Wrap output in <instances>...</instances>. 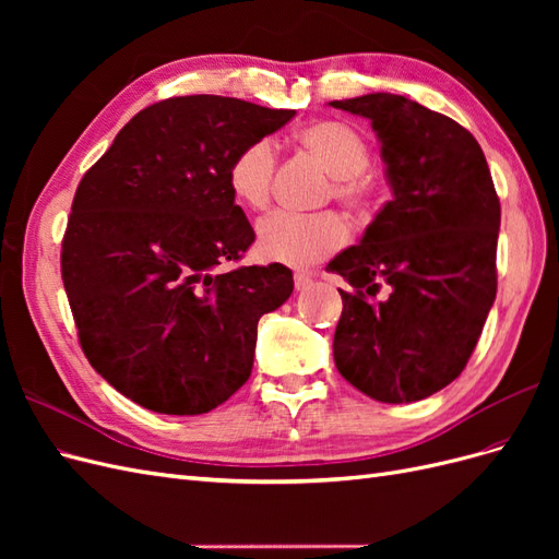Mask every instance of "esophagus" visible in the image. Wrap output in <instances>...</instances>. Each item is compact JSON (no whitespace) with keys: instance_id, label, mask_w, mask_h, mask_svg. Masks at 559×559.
<instances>
[{"instance_id":"1","label":"esophagus","mask_w":559,"mask_h":559,"mask_svg":"<svg viewBox=\"0 0 559 559\" xmlns=\"http://www.w3.org/2000/svg\"><path fill=\"white\" fill-rule=\"evenodd\" d=\"M294 284H296V292H306L312 286V277L306 273H296L294 275Z\"/></svg>"}]
</instances>
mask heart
<instances>
[{
  "label": "heart",
  "mask_w": 559,
  "mask_h": 559,
  "mask_svg": "<svg viewBox=\"0 0 559 559\" xmlns=\"http://www.w3.org/2000/svg\"><path fill=\"white\" fill-rule=\"evenodd\" d=\"M296 144L306 148L333 175V195L352 210H368L376 200V181L366 173L370 146L349 123L321 118L296 130ZM277 156L267 140L242 146L228 163L226 181L233 198L247 210L263 212L273 195ZM349 228L333 212L265 216L257 228V251L263 261L306 267L343 249Z\"/></svg>",
  "instance_id": "1"
}]
</instances>
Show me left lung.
I'll use <instances>...</instances> for the list:
<instances>
[{"mask_svg": "<svg viewBox=\"0 0 559 559\" xmlns=\"http://www.w3.org/2000/svg\"><path fill=\"white\" fill-rule=\"evenodd\" d=\"M329 105L368 118L392 189L361 242L326 267L352 286L337 289L335 368L376 401H421L462 373L497 298L492 175L466 128L408 97Z\"/></svg>", "mask_w": 559, "mask_h": 559, "instance_id": "8db88e82", "label": "left lung"}]
</instances>
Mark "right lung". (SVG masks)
Instances as JSON below:
<instances>
[{"mask_svg":"<svg viewBox=\"0 0 559 559\" xmlns=\"http://www.w3.org/2000/svg\"><path fill=\"white\" fill-rule=\"evenodd\" d=\"M296 116L222 95L146 107L83 175L62 282L91 366L163 415H202L249 380L259 319L294 292L282 263L218 273L253 242L230 158Z\"/></svg>","mask_w":559,"mask_h":559,"instance_id":"1","label":"right lung"}]
</instances>
